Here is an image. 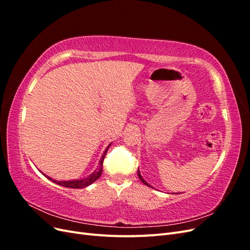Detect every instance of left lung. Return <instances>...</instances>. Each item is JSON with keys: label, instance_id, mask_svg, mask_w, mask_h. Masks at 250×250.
Masks as SVG:
<instances>
[{"label": "left lung", "instance_id": "left-lung-1", "mask_svg": "<svg viewBox=\"0 0 250 250\" xmlns=\"http://www.w3.org/2000/svg\"><path fill=\"white\" fill-rule=\"evenodd\" d=\"M138 176H139V178H140V180H141V181H142V183H143V184H144V185H146V186H148V187H150V186H149V185H148V184H147V183H146V180H144V179H143V177H142V176H141V173H140V171H139V170H138Z\"/></svg>", "mask_w": 250, "mask_h": 250}]
</instances>
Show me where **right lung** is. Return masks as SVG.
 I'll return each instance as SVG.
<instances>
[{
	"label": "right lung",
	"instance_id": "right-lung-1",
	"mask_svg": "<svg viewBox=\"0 0 250 250\" xmlns=\"http://www.w3.org/2000/svg\"><path fill=\"white\" fill-rule=\"evenodd\" d=\"M110 146V145H109ZM109 146L107 147V149L105 150L104 154L102 155L101 157V161H100V164H99V168H98L93 174H90V175L84 179H80V180H71V181H56L54 179L50 178L49 176H46L48 177L50 180L54 181L55 184L62 186V187H65V188H85L89 185H92L94 181H96L98 178H99L101 176L102 174V167H103V162H104V157H105V154H106L107 150L109 148Z\"/></svg>",
	"mask_w": 250,
	"mask_h": 250
}]
</instances>
